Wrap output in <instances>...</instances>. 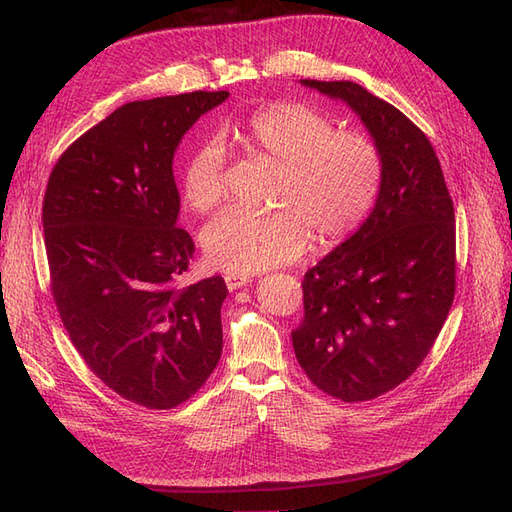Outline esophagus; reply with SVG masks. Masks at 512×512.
<instances>
[{
	"instance_id": "obj_1",
	"label": "esophagus",
	"mask_w": 512,
	"mask_h": 512,
	"mask_svg": "<svg viewBox=\"0 0 512 512\" xmlns=\"http://www.w3.org/2000/svg\"><path fill=\"white\" fill-rule=\"evenodd\" d=\"M248 281H251V279H248L246 274H235V272H227L225 274V283H227V287H229L231 292L233 290H240V287H244Z\"/></svg>"
}]
</instances>
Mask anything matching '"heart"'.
Wrapping results in <instances>:
<instances>
[{
    "instance_id": "1",
    "label": "heart",
    "mask_w": 512,
    "mask_h": 512,
    "mask_svg": "<svg viewBox=\"0 0 512 512\" xmlns=\"http://www.w3.org/2000/svg\"><path fill=\"white\" fill-rule=\"evenodd\" d=\"M229 136L244 151L281 168L268 214L231 209L203 231L207 259L220 270L253 274L290 264L309 235L331 248L355 233L376 207L385 157L361 131H335V121L307 103L279 101L257 108ZM227 151L218 138L196 144L181 173L183 201L209 214L227 196Z\"/></svg>"
}]
</instances>
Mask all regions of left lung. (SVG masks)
Instances as JSON below:
<instances>
[{
	"instance_id": "obj_1",
	"label": "left lung",
	"mask_w": 512,
	"mask_h": 512,
	"mask_svg": "<svg viewBox=\"0 0 512 512\" xmlns=\"http://www.w3.org/2000/svg\"><path fill=\"white\" fill-rule=\"evenodd\" d=\"M342 99L385 157V181L361 229L305 272L292 331L320 391L365 402L396 389L426 355L456 292L454 205L439 157L411 119L355 82L303 80Z\"/></svg>"
}]
</instances>
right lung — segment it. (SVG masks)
<instances>
[{
    "label": "right lung",
    "instance_id": "1",
    "mask_svg": "<svg viewBox=\"0 0 512 512\" xmlns=\"http://www.w3.org/2000/svg\"><path fill=\"white\" fill-rule=\"evenodd\" d=\"M227 90L131 101L51 168L43 199L49 287L75 350L144 409H175L222 352V277L177 287L194 242L177 227L173 155Z\"/></svg>",
    "mask_w": 512,
    "mask_h": 512
}]
</instances>
